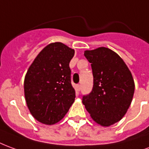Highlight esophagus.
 Wrapping results in <instances>:
<instances>
[{"label": "esophagus", "mask_w": 149, "mask_h": 149, "mask_svg": "<svg viewBox=\"0 0 149 149\" xmlns=\"http://www.w3.org/2000/svg\"><path fill=\"white\" fill-rule=\"evenodd\" d=\"M80 89H81V86H80V84H78L76 86V90H77V91H80Z\"/></svg>", "instance_id": "esophagus-1"}]
</instances>
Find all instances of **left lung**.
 I'll use <instances>...</instances> for the list:
<instances>
[{"mask_svg":"<svg viewBox=\"0 0 149 149\" xmlns=\"http://www.w3.org/2000/svg\"><path fill=\"white\" fill-rule=\"evenodd\" d=\"M91 63L94 86L82 97L91 118L100 125L110 126L126 113L135 90L132 75L120 56L107 47L85 51Z\"/></svg>","mask_w":149,"mask_h":149,"instance_id":"left-lung-1","label":"left lung"}]
</instances>
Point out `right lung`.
<instances>
[{
	"mask_svg": "<svg viewBox=\"0 0 149 149\" xmlns=\"http://www.w3.org/2000/svg\"><path fill=\"white\" fill-rule=\"evenodd\" d=\"M74 50L60 42L47 45L36 57L24 78L26 103L33 118L54 125L64 118L74 102L69 67Z\"/></svg>",
	"mask_w": 149,
	"mask_h": 149,
	"instance_id": "right-lung-1",
	"label": "right lung"
}]
</instances>
